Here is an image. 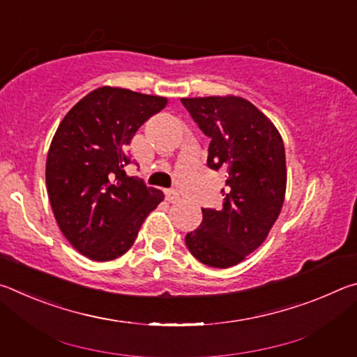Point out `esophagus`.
<instances>
[{"instance_id": "obj_1", "label": "esophagus", "mask_w": 357, "mask_h": 357, "mask_svg": "<svg viewBox=\"0 0 357 357\" xmlns=\"http://www.w3.org/2000/svg\"><path fill=\"white\" fill-rule=\"evenodd\" d=\"M165 197H167V200L170 202V203H176L179 200V193L174 190V189L165 190Z\"/></svg>"}]
</instances>
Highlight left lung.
<instances>
[{"label": "left lung", "mask_w": 357, "mask_h": 357, "mask_svg": "<svg viewBox=\"0 0 357 357\" xmlns=\"http://www.w3.org/2000/svg\"><path fill=\"white\" fill-rule=\"evenodd\" d=\"M211 138L208 167L225 170L220 211L203 209L185 245L198 261L229 268L257 250L280 214L287 189L285 148L275 126L243 98L181 99Z\"/></svg>", "instance_id": "obj_1"}]
</instances>
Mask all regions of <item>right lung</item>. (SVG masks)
Segmentation results:
<instances>
[{
	"instance_id": "1",
	"label": "right lung",
	"mask_w": 357,
	"mask_h": 357,
	"mask_svg": "<svg viewBox=\"0 0 357 357\" xmlns=\"http://www.w3.org/2000/svg\"><path fill=\"white\" fill-rule=\"evenodd\" d=\"M167 99L102 86L72 107L48 149L45 181L66 239L94 261L128 252L164 193L129 178L128 146Z\"/></svg>"
}]
</instances>
